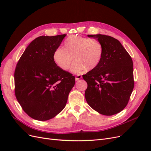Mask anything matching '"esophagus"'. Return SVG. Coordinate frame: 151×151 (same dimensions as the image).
<instances>
[{
    "instance_id": "esophagus-1",
    "label": "esophagus",
    "mask_w": 151,
    "mask_h": 151,
    "mask_svg": "<svg viewBox=\"0 0 151 151\" xmlns=\"http://www.w3.org/2000/svg\"><path fill=\"white\" fill-rule=\"evenodd\" d=\"M81 78H82V76H81V75H80V74L77 75V76H76V81H78V80L81 79Z\"/></svg>"
}]
</instances>
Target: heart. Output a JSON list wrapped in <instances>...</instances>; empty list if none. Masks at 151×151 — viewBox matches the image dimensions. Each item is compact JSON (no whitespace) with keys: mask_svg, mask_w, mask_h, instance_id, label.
Wrapping results in <instances>:
<instances>
[{"mask_svg":"<svg viewBox=\"0 0 151 151\" xmlns=\"http://www.w3.org/2000/svg\"><path fill=\"white\" fill-rule=\"evenodd\" d=\"M104 53L102 44L96 40L82 36H73L64 43L63 49L58 48L53 53V58L57 66L63 70L70 68L71 72L79 74L83 71H92L99 67Z\"/></svg>","mask_w":151,"mask_h":151,"instance_id":"1","label":"heart"}]
</instances>
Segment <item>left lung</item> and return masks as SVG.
<instances>
[{
	"instance_id": "left-lung-1",
	"label": "left lung",
	"mask_w": 151,
	"mask_h": 151,
	"mask_svg": "<svg viewBox=\"0 0 151 151\" xmlns=\"http://www.w3.org/2000/svg\"><path fill=\"white\" fill-rule=\"evenodd\" d=\"M88 36L102 44L104 53L99 67L83 76L88 84L86 100L101 115H115L125 108L134 89L132 59L119 41L111 36Z\"/></svg>"
}]
</instances>
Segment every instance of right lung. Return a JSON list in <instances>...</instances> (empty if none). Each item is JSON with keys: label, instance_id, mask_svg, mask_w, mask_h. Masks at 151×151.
Segmentation results:
<instances>
[{"label": "right lung", "instance_id": "add662e5", "mask_svg": "<svg viewBox=\"0 0 151 151\" xmlns=\"http://www.w3.org/2000/svg\"><path fill=\"white\" fill-rule=\"evenodd\" d=\"M66 35L35 38L16 65V97L24 112L35 120H48L60 113L74 86L75 77L59 68L53 58Z\"/></svg>", "mask_w": 151, "mask_h": 151}]
</instances>
